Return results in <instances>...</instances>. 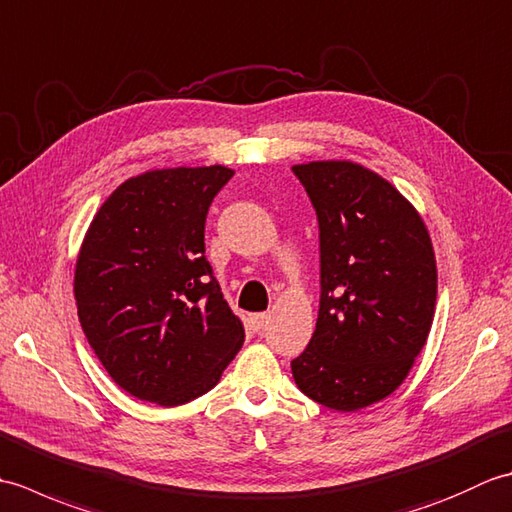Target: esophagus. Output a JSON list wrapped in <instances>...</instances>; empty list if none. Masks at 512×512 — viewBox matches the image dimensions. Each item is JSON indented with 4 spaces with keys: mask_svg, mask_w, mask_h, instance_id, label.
I'll use <instances>...</instances> for the list:
<instances>
[{
    "mask_svg": "<svg viewBox=\"0 0 512 512\" xmlns=\"http://www.w3.org/2000/svg\"><path fill=\"white\" fill-rule=\"evenodd\" d=\"M253 328L259 332V330H264L266 325H268V321H270V314L268 312H257V314H253Z\"/></svg>",
    "mask_w": 512,
    "mask_h": 512,
    "instance_id": "obj_1",
    "label": "esophagus"
}]
</instances>
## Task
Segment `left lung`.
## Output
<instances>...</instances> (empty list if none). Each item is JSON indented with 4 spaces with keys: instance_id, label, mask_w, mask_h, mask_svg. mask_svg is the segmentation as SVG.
<instances>
[{
    "instance_id": "1",
    "label": "left lung",
    "mask_w": 512,
    "mask_h": 512,
    "mask_svg": "<svg viewBox=\"0 0 512 512\" xmlns=\"http://www.w3.org/2000/svg\"><path fill=\"white\" fill-rule=\"evenodd\" d=\"M317 211V330L292 358L297 387L336 411L387 398L427 343L438 295L433 246L416 209L354 162L292 167Z\"/></svg>"
}]
</instances>
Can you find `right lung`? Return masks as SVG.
I'll return each mask as SVG.
<instances>
[{
	"mask_svg": "<svg viewBox=\"0 0 512 512\" xmlns=\"http://www.w3.org/2000/svg\"><path fill=\"white\" fill-rule=\"evenodd\" d=\"M226 167L147 171L123 182L81 246L74 297L94 354L129 394L184 405L220 383L244 343L204 255Z\"/></svg>",
	"mask_w": 512,
	"mask_h": 512,
	"instance_id": "right-lung-1",
	"label": "right lung"
}]
</instances>
